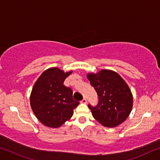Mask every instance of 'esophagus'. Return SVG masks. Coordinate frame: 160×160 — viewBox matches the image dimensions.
I'll use <instances>...</instances> for the list:
<instances>
[{
    "label": "esophagus",
    "instance_id": "34e87169",
    "mask_svg": "<svg viewBox=\"0 0 160 160\" xmlns=\"http://www.w3.org/2000/svg\"><path fill=\"white\" fill-rule=\"evenodd\" d=\"M87 102H88V101H87V99H86V98H84V99L82 100V101H81V102L83 103V104H86Z\"/></svg>",
    "mask_w": 160,
    "mask_h": 160
}]
</instances>
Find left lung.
I'll list each match as a JSON object with an SVG mask.
<instances>
[{"label":"left lung","mask_w":160,"mask_h":160,"mask_svg":"<svg viewBox=\"0 0 160 160\" xmlns=\"http://www.w3.org/2000/svg\"><path fill=\"white\" fill-rule=\"evenodd\" d=\"M88 78L99 98L95 107L88 105L93 117L109 128L122 123L131 113L133 101L126 82L117 72L110 70L88 73Z\"/></svg>","instance_id":"obj_1"}]
</instances>
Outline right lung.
<instances>
[{"label":"right lung","mask_w":160,"mask_h":160,"mask_svg":"<svg viewBox=\"0 0 160 160\" xmlns=\"http://www.w3.org/2000/svg\"><path fill=\"white\" fill-rule=\"evenodd\" d=\"M72 71L48 68L40 75L32 88L30 105L34 115L44 126L58 128L72 117L80 104L72 98V90L63 85Z\"/></svg>","instance_id":"add662e5"}]
</instances>
